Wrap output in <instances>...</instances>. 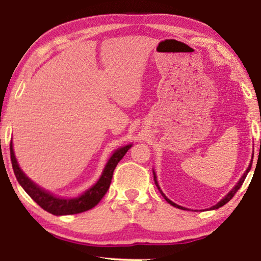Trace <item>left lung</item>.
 I'll list each match as a JSON object with an SVG mask.
<instances>
[{"instance_id":"left-lung-1","label":"left lung","mask_w":261,"mask_h":261,"mask_svg":"<svg viewBox=\"0 0 261 261\" xmlns=\"http://www.w3.org/2000/svg\"><path fill=\"white\" fill-rule=\"evenodd\" d=\"M251 167H252V164H249L248 169H247V170H246V172H245L244 174H242V177L240 178V180H239V181H238V183H237V185H235V187H234L233 189H231V190H230L229 192H228V194H227L226 196H224V197H223L222 199H221V201H220L219 203H217V204H216V205H214V206H212V208H210V209H212V210H214V209H219V208H221V206H223L224 204H226V203H228V202H229V201H230V199L234 197V195H235V194H237V191L239 190V189H240V188H241V185H242V183H244L245 178H246V176H247V173L249 172V170H251ZM153 176H154V183H155V185H156V188H158V190L160 191V194H162V195H163V197L166 199V202H167V203H170V204H171V205L176 206V208H178V209H183V210H187V209H185V208H183V206L178 205V204H176V203H173L172 201H170V199H169V198H167L165 195H164V192H163L162 190H160V187H159V185H158V181H156V176H155V172H154V171H153Z\"/></svg>"}]
</instances>
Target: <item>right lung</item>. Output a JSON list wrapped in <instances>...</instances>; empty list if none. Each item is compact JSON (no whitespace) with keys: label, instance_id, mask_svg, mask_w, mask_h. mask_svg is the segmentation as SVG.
Instances as JSON below:
<instances>
[{"label":"right lung","instance_id":"add662e5","mask_svg":"<svg viewBox=\"0 0 261 261\" xmlns=\"http://www.w3.org/2000/svg\"><path fill=\"white\" fill-rule=\"evenodd\" d=\"M130 147L132 145H127L116 149V151L113 153V155L109 158L101 177H99V179L97 180V183L76 198L57 197V196L49 194V192L45 191L44 189H41L40 187H38L37 184L33 183V181L23 173V171L20 169L19 164H17V160L15 158V154H14L12 141H10V159H12V166L17 181H19L21 187L23 188V190L31 196V198L33 199L34 202H37L42 209L53 214V215H72V214L87 212V210L94 208L95 205L98 204V202L101 201L103 196L106 195V192L108 191L110 183H112L114 170H115L116 165L119 164L120 160L123 158V155L126 154L127 151Z\"/></svg>","mask_w":261,"mask_h":261}]
</instances>
